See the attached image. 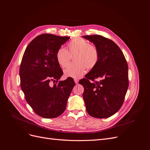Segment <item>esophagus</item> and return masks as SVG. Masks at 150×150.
Here are the masks:
<instances>
[{"label":"esophagus","mask_w":150,"mask_h":150,"mask_svg":"<svg viewBox=\"0 0 150 150\" xmlns=\"http://www.w3.org/2000/svg\"><path fill=\"white\" fill-rule=\"evenodd\" d=\"M78 81H79V80H78V79H77V78H75V79H74V81L76 84L78 83Z\"/></svg>","instance_id":"esophagus-1"}]
</instances>
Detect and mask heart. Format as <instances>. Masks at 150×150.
<instances>
[{
	"label": "heart",
	"mask_w": 150,
	"mask_h": 150,
	"mask_svg": "<svg viewBox=\"0 0 150 150\" xmlns=\"http://www.w3.org/2000/svg\"><path fill=\"white\" fill-rule=\"evenodd\" d=\"M69 51L61 47L56 53V58L62 67H66L69 64L70 54H75V62L70 64L64 71L66 77L80 78L84 74L86 67L92 69L95 67L99 60V51L97 47L91 44L89 41L83 38H77L67 44Z\"/></svg>",
	"instance_id": "1"
}]
</instances>
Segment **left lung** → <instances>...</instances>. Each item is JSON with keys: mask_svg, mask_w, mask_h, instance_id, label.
Wrapping results in <instances>:
<instances>
[{"mask_svg": "<svg viewBox=\"0 0 150 150\" xmlns=\"http://www.w3.org/2000/svg\"><path fill=\"white\" fill-rule=\"evenodd\" d=\"M83 38L92 42L99 51L97 64L79 81L85 88L83 97L86 111L93 117L108 118L123 103L129 86L127 62L119 47L111 39L97 35Z\"/></svg>", "mask_w": 150, "mask_h": 150, "instance_id": "1", "label": "left lung"}]
</instances>
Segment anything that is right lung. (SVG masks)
<instances>
[{"mask_svg":"<svg viewBox=\"0 0 150 150\" xmlns=\"http://www.w3.org/2000/svg\"><path fill=\"white\" fill-rule=\"evenodd\" d=\"M69 38L52 34L39 35L28 45L22 59L21 89L34 112L45 119L56 118L64 112L75 85L73 79L59 81L63 72L56 53Z\"/></svg>","mask_w":150,"mask_h":150,"instance_id":"right-lung-1","label":"right lung"}]
</instances>
